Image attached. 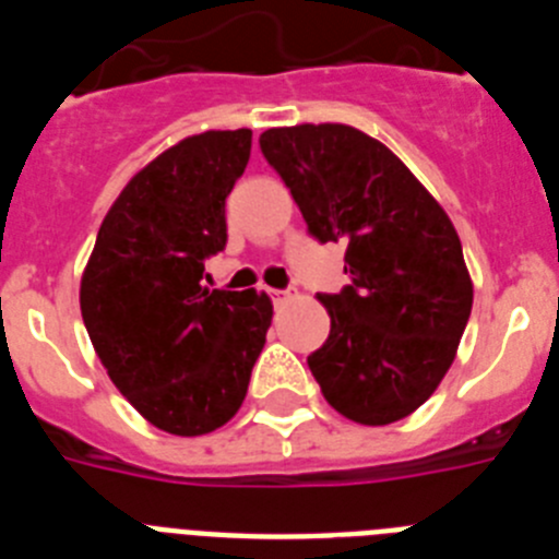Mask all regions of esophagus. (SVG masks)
<instances>
[{"label":"esophagus","instance_id":"34e87169","mask_svg":"<svg viewBox=\"0 0 559 559\" xmlns=\"http://www.w3.org/2000/svg\"><path fill=\"white\" fill-rule=\"evenodd\" d=\"M294 290H271V299H274L276 308H283V305H288L290 299H294Z\"/></svg>","mask_w":559,"mask_h":559}]
</instances>
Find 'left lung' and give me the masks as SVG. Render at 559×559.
Listing matches in <instances>:
<instances>
[{
  "label": "left lung",
  "instance_id": "1",
  "mask_svg": "<svg viewBox=\"0 0 559 559\" xmlns=\"http://www.w3.org/2000/svg\"><path fill=\"white\" fill-rule=\"evenodd\" d=\"M265 162L319 243H344L349 285L319 294L330 335L308 355L324 400L360 426L419 408L456 358L473 308L445 210L383 142L358 128H269Z\"/></svg>",
  "mask_w": 559,
  "mask_h": 559
}]
</instances>
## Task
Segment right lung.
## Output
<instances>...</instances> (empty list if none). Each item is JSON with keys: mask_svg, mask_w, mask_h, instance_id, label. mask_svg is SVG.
I'll list each match as a JSON object with an SVG mask.
<instances>
[{"mask_svg": "<svg viewBox=\"0 0 559 559\" xmlns=\"http://www.w3.org/2000/svg\"><path fill=\"white\" fill-rule=\"evenodd\" d=\"M251 131L187 136L140 170L103 218L81 313L108 378L151 426L201 437L237 414L271 328V299L210 290L226 246V199Z\"/></svg>", "mask_w": 559, "mask_h": 559, "instance_id": "obj_1", "label": "right lung"}]
</instances>
